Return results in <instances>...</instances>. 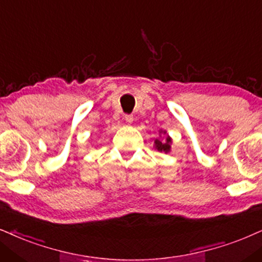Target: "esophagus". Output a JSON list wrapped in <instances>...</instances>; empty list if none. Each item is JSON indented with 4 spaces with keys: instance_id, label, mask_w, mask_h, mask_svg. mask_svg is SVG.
<instances>
[{
    "instance_id": "esophagus-1",
    "label": "esophagus",
    "mask_w": 262,
    "mask_h": 262,
    "mask_svg": "<svg viewBox=\"0 0 262 262\" xmlns=\"http://www.w3.org/2000/svg\"><path fill=\"white\" fill-rule=\"evenodd\" d=\"M124 121L127 122L128 124H132V123H133V121H134L133 116H132V115H127V116H125V117H124Z\"/></svg>"
}]
</instances>
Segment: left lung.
I'll use <instances>...</instances> for the list:
<instances>
[{
	"label": "left lung",
	"mask_w": 262,
	"mask_h": 262,
	"mask_svg": "<svg viewBox=\"0 0 262 262\" xmlns=\"http://www.w3.org/2000/svg\"><path fill=\"white\" fill-rule=\"evenodd\" d=\"M160 137H163V139H156L155 140V148L157 151H161V152H165V154H168V152H170V148H171V138L169 137V134L167 133V130H163V129H160Z\"/></svg>",
	"instance_id": "8db88e82"
}]
</instances>
